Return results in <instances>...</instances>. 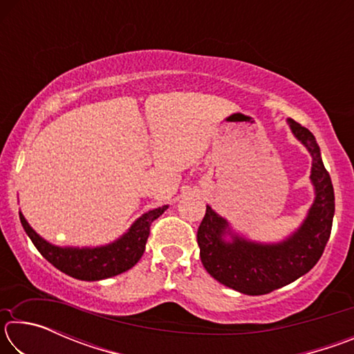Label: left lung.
Returning <instances> with one entry per match:
<instances>
[{
  "label": "left lung",
  "instance_id": "1",
  "mask_svg": "<svg viewBox=\"0 0 354 354\" xmlns=\"http://www.w3.org/2000/svg\"><path fill=\"white\" fill-rule=\"evenodd\" d=\"M287 122L292 133L313 156L310 179L315 187V201L301 227L277 245L248 242L239 236H232V242H226V220L207 206L196 232L200 257L207 273L245 295H266L303 277L319 262L331 236L334 189L323 165L320 148L308 128L292 118Z\"/></svg>",
  "mask_w": 354,
  "mask_h": 354
}]
</instances>
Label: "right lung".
Wrapping results in <instances>:
<instances>
[{
	"mask_svg": "<svg viewBox=\"0 0 354 354\" xmlns=\"http://www.w3.org/2000/svg\"><path fill=\"white\" fill-rule=\"evenodd\" d=\"M169 206L148 211L129 227L123 237L106 247L98 248H61L44 241L35 232L20 212V221L34 247L45 259L53 263L57 270L71 278L82 281H100L115 277L134 267L145 251V243L149 236V226L162 215Z\"/></svg>",
	"mask_w": 354,
	"mask_h": 354,
	"instance_id": "obj_1",
	"label": "right lung"
}]
</instances>
